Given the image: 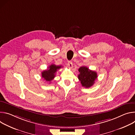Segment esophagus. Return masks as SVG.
<instances>
[{
  "mask_svg": "<svg viewBox=\"0 0 135 135\" xmlns=\"http://www.w3.org/2000/svg\"><path fill=\"white\" fill-rule=\"evenodd\" d=\"M67 65H68V68H72L73 67V64L71 61H69Z\"/></svg>",
  "mask_w": 135,
  "mask_h": 135,
  "instance_id": "34e87169",
  "label": "esophagus"
}]
</instances>
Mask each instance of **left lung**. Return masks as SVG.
Masks as SVG:
<instances>
[{
	"label": "left lung",
	"mask_w": 135,
	"mask_h": 135,
	"mask_svg": "<svg viewBox=\"0 0 135 135\" xmlns=\"http://www.w3.org/2000/svg\"><path fill=\"white\" fill-rule=\"evenodd\" d=\"M78 71L80 72L78 79L82 86L85 88H89L93 86L95 80L98 78L97 73L84 66L80 67Z\"/></svg>",
	"instance_id": "1"
}]
</instances>
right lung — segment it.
Instances as JSON below:
<instances>
[{"mask_svg": "<svg viewBox=\"0 0 135 135\" xmlns=\"http://www.w3.org/2000/svg\"><path fill=\"white\" fill-rule=\"evenodd\" d=\"M61 68V66L52 64L48 67V70H44L42 72V77L46 81L50 82L55 77L56 72Z\"/></svg>", "mask_w": 135, "mask_h": 135, "instance_id": "obj_1", "label": "right lung"}]
</instances>
